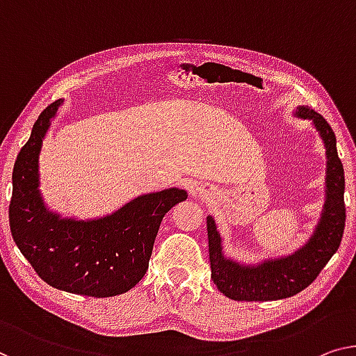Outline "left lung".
I'll return each mask as SVG.
<instances>
[{
	"label": "left lung",
	"mask_w": 356,
	"mask_h": 356,
	"mask_svg": "<svg viewBox=\"0 0 356 356\" xmlns=\"http://www.w3.org/2000/svg\"><path fill=\"white\" fill-rule=\"evenodd\" d=\"M296 116L312 121L326 148V200L320 220L309 241H305V245L293 254L278 259H265L262 262L251 265L240 264L224 256L220 233L217 232L214 219L208 216L206 222H208L211 278L217 289L229 299L265 302L286 299L300 293L314 283L342 241L343 227H346V204H343L346 177L337 155L336 136L327 121L315 110L300 105L296 110Z\"/></svg>",
	"instance_id": "obj_1"
}]
</instances>
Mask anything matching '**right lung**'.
I'll use <instances>...</instances> for the list:
<instances>
[{
	"mask_svg": "<svg viewBox=\"0 0 356 356\" xmlns=\"http://www.w3.org/2000/svg\"><path fill=\"white\" fill-rule=\"evenodd\" d=\"M62 104L59 99L41 111L15 160L10 232L24 257L52 288L91 297L123 294L144 278L164 214L188 195L180 188L140 195L97 219L52 212L38 188L40 153Z\"/></svg>",
	"mask_w": 356,
	"mask_h": 356,
	"instance_id": "1",
	"label": "right lung"
}]
</instances>
